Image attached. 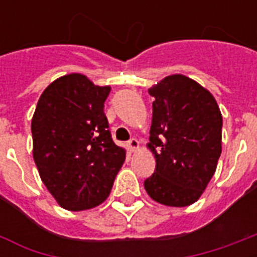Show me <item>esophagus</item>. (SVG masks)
Segmentation results:
<instances>
[{"instance_id":"esophagus-1","label":"esophagus","mask_w":257,"mask_h":257,"mask_svg":"<svg viewBox=\"0 0 257 257\" xmlns=\"http://www.w3.org/2000/svg\"><path fill=\"white\" fill-rule=\"evenodd\" d=\"M126 146H128L129 151H135L138 147H139V142L135 139V138H132V139L129 140L128 143H126Z\"/></svg>"}]
</instances>
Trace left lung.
<instances>
[{"label":"left lung","instance_id":"1","mask_svg":"<svg viewBox=\"0 0 257 257\" xmlns=\"http://www.w3.org/2000/svg\"><path fill=\"white\" fill-rule=\"evenodd\" d=\"M153 119L149 147L156 171L145 180L151 198L187 206L204 193L221 154L220 110L209 90L180 74L149 89Z\"/></svg>","mask_w":257,"mask_h":257}]
</instances>
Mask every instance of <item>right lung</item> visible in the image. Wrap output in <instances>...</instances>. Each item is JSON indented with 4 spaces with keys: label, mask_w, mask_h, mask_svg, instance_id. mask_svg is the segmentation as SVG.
<instances>
[{
    "label": "right lung",
    "mask_w": 257,
    "mask_h": 257,
    "mask_svg": "<svg viewBox=\"0 0 257 257\" xmlns=\"http://www.w3.org/2000/svg\"><path fill=\"white\" fill-rule=\"evenodd\" d=\"M110 90L82 74H68L53 81L37 103L33 156L41 180L64 209L101 204L125 161L104 114Z\"/></svg>",
    "instance_id": "add662e5"
}]
</instances>
